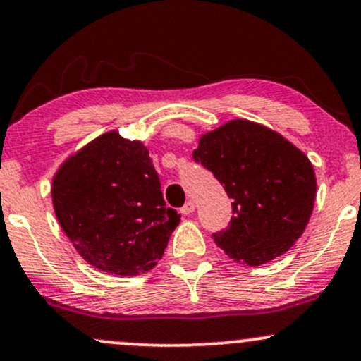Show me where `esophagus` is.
<instances>
[{
    "label": "esophagus",
    "mask_w": 361,
    "mask_h": 361,
    "mask_svg": "<svg viewBox=\"0 0 361 361\" xmlns=\"http://www.w3.org/2000/svg\"><path fill=\"white\" fill-rule=\"evenodd\" d=\"M193 210H195V204H193L192 200H190V202H186V204H185L183 207H181L180 212L183 214V215H190V214L193 212Z\"/></svg>",
    "instance_id": "obj_1"
}]
</instances>
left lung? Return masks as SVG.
I'll use <instances>...</instances> for the list:
<instances>
[{
    "instance_id": "obj_1",
    "label": "left lung",
    "mask_w": 361,
    "mask_h": 361,
    "mask_svg": "<svg viewBox=\"0 0 361 361\" xmlns=\"http://www.w3.org/2000/svg\"><path fill=\"white\" fill-rule=\"evenodd\" d=\"M193 159L233 198L229 227L214 241L235 263H268L304 234L316 202V173L279 132L246 118L229 120L200 135Z\"/></svg>"
}]
</instances>
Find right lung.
<instances>
[{
    "instance_id": "1",
    "label": "right lung",
    "mask_w": 361,
    "mask_h": 361,
    "mask_svg": "<svg viewBox=\"0 0 361 361\" xmlns=\"http://www.w3.org/2000/svg\"><path fill=\"white\" fill-rule=\"evenodd\" d=\"M52 205L86 263L114 275L146 273L163 258L180 224L168 209L147 147L105 132L61 164Z\"/></svg>"
}]
</instances>
